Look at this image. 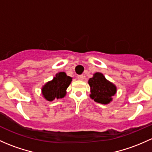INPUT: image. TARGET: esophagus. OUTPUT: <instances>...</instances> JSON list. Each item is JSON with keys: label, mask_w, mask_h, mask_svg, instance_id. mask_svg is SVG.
I'll return each mask as SVG.
<instances>
[{"label": "esophagus", "mask_w": 152, "mask_h": 152, "mask_svg": "<svg viewBox=\"0 0 152 152\" xmlns=\"http://www.w3.org/2000/svg\"><path fill=\"white\" fill-rule=\"evenodd\" d=\"M77 79H79V80H83V79H84V75H79V76H77Z\"/></svg>", "instance_id": "34e87169"}]
</instances>
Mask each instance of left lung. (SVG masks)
<instances>
[{
    "label": "left lung",
    "mask_w": 152,
    "mask_h": 152,
    "mask_svg": "<svg viewBox=\"0 0 152 152\" xmlns=\"http://www.w3.org/2000/svg\"><path fill=\"white\" fill-rule=\"evenodd\" d=\"M88 83L91 89L90 97L97 103L108 104L116 92V86L107 80L101 73H95L93 77L89 79Z\"/></svg>",
    "instance_id": "obj_1"
}]
</instances>
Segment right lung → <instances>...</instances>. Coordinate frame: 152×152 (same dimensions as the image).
Instances as JSON below:
<instances>
[{
    "instance_id": "1",
    "label": "right lung",
    "mask_w": 152,
    "mask_h": 152,
    "mask_svg": "<svg viewBox=\"0 0 152 152\" xmlns=\"http://www.w3.org/2000/svg\"><path fill=\"white\" fill-rule=\"evenodd\" d=\"M72 78L67 76L65 72H60L55 75L52 81H48L42 87V95L48 101L55 98H63L66 95V89L70 85Z\"/></svg>"
}]
</instances>
